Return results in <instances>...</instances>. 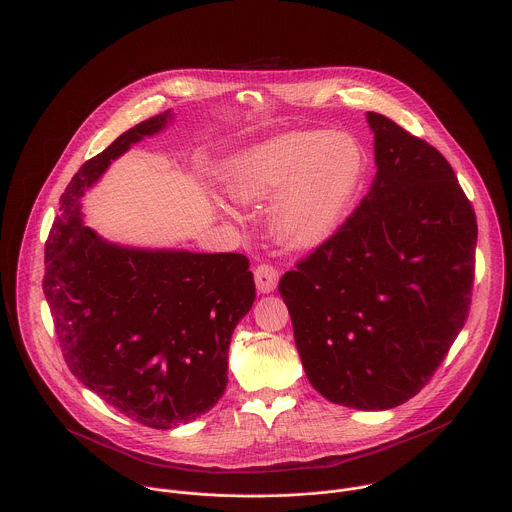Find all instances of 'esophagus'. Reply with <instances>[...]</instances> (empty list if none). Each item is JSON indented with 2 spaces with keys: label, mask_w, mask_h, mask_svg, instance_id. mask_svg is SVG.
Segmentation results:
<instances>
[{
  "label": "esophagus",
  "mask_w": 512,
  "mask_h": 512,
  "mask_svg": "<svg viewBox=\"0 0 512 512\" xmlns=\"http://www.w3.org/2000/svg\"><path fill=\"white\" fill-rule=\"evenodd\" d=\"M278 278H280L278 270L270 264H260L254 270V280H256V288H258L260 294L274 292L276 286H278Z\"/></svg>",
  "instance_id": "1"
}]
</instances>
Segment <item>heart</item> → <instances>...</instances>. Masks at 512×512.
Here are the masks:
<instances>
[{
	"instance_id": "heart-1",
	"label": "heart",
	"mask_w": 512,
	"mask_h": 512,
	"mask_svg": "<svg viewBox=\"0 0 512 512\" xmlns=\"http://www.w3.org/2000/svg\"><path fill=\"white\" fill-rule=\"evenodd\" d=\"M364 168V150L352 134L294 130L232 154L222 166V184L242 206L272 200L270 236L286 250L306 252L336 232Z\"/></svg>"
}]
</instances>
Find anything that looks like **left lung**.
I'll use <instances>...</instances> for the list:
<instances>
[{"instance_id": "1", "label": "left lung", "mask_w": 512, "mask_h": 512, "mask_svg": "<svg viewBox=\"0 0 512 512\" xmlns=\"http://www.w3.org/2000/svg\"><path fill=\"white\" fill-rule=\"evenodd\" d=\"M366 122L368 194L278 292L310 384L334 404L388 410L420 392L464 326L476 218L436 148L380 114Z\"/></svg>"}]
</instances>
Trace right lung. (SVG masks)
Segmentation results:
<instances>
[{"label":"right lung","mask_w":512,"mask_h":512,"mask_svg":"<svg viewBox=\"0 0 512 512\" xmlns=\"http://www.w3.org/2000/svg\"><path fill=\"white\" fill-rule=\"evenodd\" d=\"M172 122L168 110L130 128L78 170L60 198L44 276L72 374L158 430L192 422L220 400L232 332L256 298L242 254L124 246L84 224V194L114 160Z\"/></svg>","instance_id":"obj_1"}]
</instances>
